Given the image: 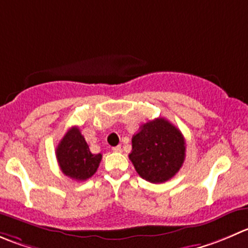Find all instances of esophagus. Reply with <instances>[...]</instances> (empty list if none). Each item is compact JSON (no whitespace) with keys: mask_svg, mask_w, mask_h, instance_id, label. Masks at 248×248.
Segmentation results:
<instances>
[{"mask_svg":"<svg viewBox=\"0 0 248 248\" xmlns=\"http://www.w3.org/2000/svg\"><path fill=\"white\" fill-rule=\"evenodd\" d=\"M112 151H114V153H121L122 148H121V146H120V145L114 146V148H112Z\"/></svg>","mask_w":248,"mask_h":248,"instance_id":"esophagus-1","label":"esophagus"}]
</instances>
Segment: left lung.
<instances>
[{
  "label": "left lung",
  "mask_w": 248,
  "mask_h": 248,
  "mask_svg": "<svg viewBox=\"0 0 248 248\" xmlns=\"http://www.w3.org/2000/svg\"><path fill=\"white\" fill-rule=\"evenodd\" d=\"M185 158V140L182 132L167 121H149L132 137L129 160L137 173L150 183L167 182L180 170Z\"/></svg>",
  "instance_id": "1"
}]
</instances>
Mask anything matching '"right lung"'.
I'll list each match as a JSON object with an SVG mask.
<instances>
[{"label": "right lung", "instance_id": "obj_1", "mask_svg": "<svg viewBox=\"0 0 248 248\" xmlns=\"http://www.w3.org/2000/svg\"><path fill=\"white\" fill-rule=\"evenodd\" d=\"M55 155L62 172L78 182L92 177L102 161V154L91 153L88 144L76 126L71 127L59 141Z\"/></svg>", "mask_w": 248, "mask_h": 248}]
</instances>
